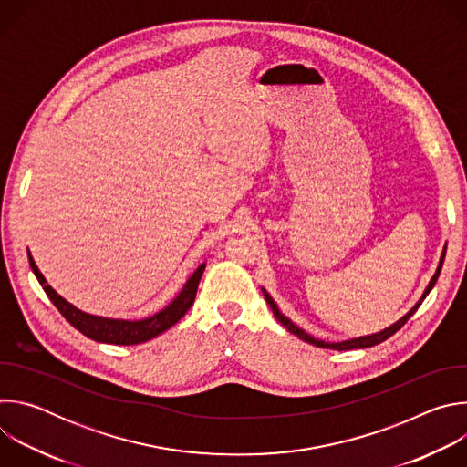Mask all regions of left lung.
<instances>
[{"label": "left lung", "mask_w": 467, "mask_h": 467, "mask_svg": "<svg viewBox=\"0 0 467 467\" xmlns=\"http://www.w3.org/2000/svg\"><path fill=\"white\" fill-rule=\"evenodd\" d=\"M443 258H445V249H443V253H441V258H440V264H438V270H436V274L432 275V279H431V283H429V286L425 288V292H423V296H421V299L401 317L399 321H395L393 325H389V327H386L384 330H380V332H375V335H368V337H360V338H353V340H344V342H323V340H317V338H314V337H310L308 332H305L303 328H299L297 325H294L279 308H277V305H275V301L272 299V296L265 292V290H262L264 292V297H265V301H268V305H270V308L274 310V314H275V317L281 321V325H285L292 335H296L297 338H301L303 342H308V344H312V346H316V348H325V349H337V351H348V349H364V348H371V346H377V344H380V342H384V340H388L391 335H395V332L401 328L412 316H414V312L421 306V303H423V299L429 296V292L434 288V285H436V281H438V277H440V272H441V265H443Z\"/></svg>", "instance_id": "obj_1"}]
</instances>
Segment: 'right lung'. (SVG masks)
Returning a JSON list of instances; mask_svg holds the SVG:
<instances>
[{
	"label": "right lung",
	"instance_id": "obj_1",
	"mask_svg": "<svg viewBox=\"0 0 467 467\" xmlns=\"http://www.w3.org/2000/svg\"><path fill=\"white\" fill-rule=\"evenodd\" d=\"M27 254H29L31 270L36 275L40 286L44 288V292L47 294L51 303L58 308V312L66 317V321H70V325H74L79 332H83L87 338L101 342V344H114V346L144 344V342L162 335V332L168 330L170 327H173L186 314V310L193 305L199 281H202V275H203L205 265H207V264L199 265V268L192 274V277L186 281V285L182 286L179 296L168 306H164L161 312H157L150 317L139 319V321H129V319H112V317L92 316V314H87V312L76 308L64 297H60L46 283L44 275L36 268L31 253H27Z\"/></svg>",
	"mask_w": 467,
	"mask_h": 467
}]
</instances>
